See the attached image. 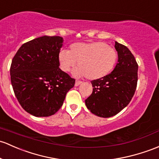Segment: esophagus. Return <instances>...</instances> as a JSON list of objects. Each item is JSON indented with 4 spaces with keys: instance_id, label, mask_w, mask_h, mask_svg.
I'll return each mask as SVG.
<instances>
[{
    "instance_id": "1",
    "label": "esophagus",
    "mask_w": 159,
    "mask_h": 159,
    "mask_svg": "<svg viewBox=\"0 0 159 159\" xmlns=\"http://www.w3.org/2000/svg\"><path fill=\"white\" fill-rule=\"evenodd\" d=\"M81 83H82L81 81H78V80H76V82H75V86H80Z\"/></svg>"
}]
</instances>
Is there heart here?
<instances>
[{
  "mask_svg": "<svg viewBox=\"0 0 159 159\" xmlns=\"http://www.w3.org/2000/svg\"><path fill=\"white\" fill-rule=\"evenodd\" d=\"M117 60V52L114 48L102 42L76 43L70 48L69 52L61 50L58 62L64 72H70L78 63L75 75L92 80L106 76L114 69Z\"/></svg>",
  "mask_w": 159,
  "mask_h": 159,
  "instance_id": "b5f03b06",
  "label": "heart"
}]
</instances>
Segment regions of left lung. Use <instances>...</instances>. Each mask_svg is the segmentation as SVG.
<instances>
[{
    "label": "left lung",
    "instance_id": "8db88e82",
    "mask_svg": "<svg viewBox=\"0 0 159 159\" xmlns=\"http://www.w3.org/2000/svg\"><path fill=\"white\" fill-rule=\"evenodd\" d=\"M118 61L111 73L91 82L93 93L85 100L87 108L101 117L118 114L129 103L136 89L138 64L125 45L115 42Z\"/></svg>",
    "mask_w": 159,
    "mask_h": 159
}]
</instances>
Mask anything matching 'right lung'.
I'll return each instance as SVG.
<instances>
[{"label": "right lung", "mask_w": 159, "mask_h": 159, "mask_svg": "<svg viewBox=\"0 0 159 159\" xmlns=\"http://www.w3.org/2000/svg\"><path fill=\"white\" fill-rule=\"evenodd\" d=\"M64 39L39 37L23 44L12 60L11 80L19 103L35 117H48L61 108L75 80L59 68Z\"/></svg>", "instance_id": "obj_1"}]
</instances>
